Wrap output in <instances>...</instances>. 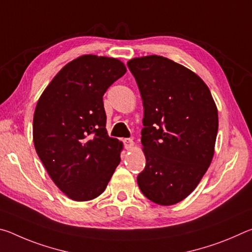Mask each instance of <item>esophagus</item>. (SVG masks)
Masks as SVG:
<instances>
[{"label":"esophagus","instance_id":"34e87169","mask_svg":"<svg viewBox=\"0 0 252 252\" xmlns=\"http://www.w3.org/2000/svg\"><path fill=\"white\" fill-rule=\"evenodd\" d=\"M123 142H125V147H126V149H127V150L133 147V144H134L133 140L132 139H125L123 140Z\"/></svg>","mask_w":252,"mask_h":252}]
</instances>
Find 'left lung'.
I'll list each match as a JSON object with an SVG mask.
<instances>
[{"instance_id":"left-lung-1","label":"left lung","mask_w":252,"mask_h":252,"mask_svg":"<svg viewBox=\"0 0 252 252\" xmlns=\"http://www.w3.org/2000/svg\"><path fill=\"white\" fill-rule=\"evenodd\" d=\"M143 102L141 143L146 167L140 190L152 202L171 206L198 186L211 163L218 110L206 83L160 55L127 62Z\"/></svg>"}]
</instances>
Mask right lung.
<instances>
[{
    "instance_id": "right-lung-1",
    "label": "right lung",
    "mask_w": 252,
    "mask_h": 252,
    "mask_svg": "<svg viewBox=\"0 0 252 252\" xmlns=\"http://www.w3.org/2000/svg\"><path fill=\"white\" fill-rule=\"evenodd\" d=\"M126 72L117 59L82 55L62 67L37 101L34 147L53 182L74 201L99 197L121 161L122 143L105 129L103 95Z\"/></svg>"
}]
</instances>
